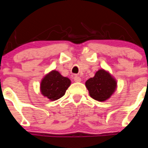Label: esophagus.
Segmentation results:
<instances>
[{
	"label": "esophagus",
	"mask_w": 148,
	"mask_h": 148,
	"mask_svg": "<svg viewBox=\"0 0 148 148\" xmlns=\"http://www.w3.org/2000/svg\"><path fill=\"white\" fill-rule=\"evenodd\" d=\"M74 79L76 82H81V78H80L79 76H75L74 78Z\"/></svg>",
	"instance_id": "esophagus-1"
}]
</instances>
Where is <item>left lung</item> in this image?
<instances>
[{
    "label": "left lung",
    "instance_id": "left-lung-1",
    "mask_svg": "<svg viewBox=\"0 0 148 148\" xmlns=\"http://www.w3.org/2000/svg\"><path fill=\"white\" fill-rule=\"evenodd\" d=\"M91 97L99 102H104L111 97L117 87V82L107 71L100 69L95 77L85 83Z\"/></svg>",
    "mask_w": 148,
    "mask_h": 148
}]
</instances>
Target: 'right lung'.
I'll list each match as a JSON object with an SVG mask.
<instances>
[{"label":"right lung","instance_id":"1","mask_svg":"<svg viewBox=\"0 0 148 148\" xmlns=\"http://www.w3.org/2000/svg\"><path fill=\"white\" fill-rule=\"evenodd\" d=\"M70 84L69 79L63 77L59 71L53 70L46 75L41 81V92L44 97L54 101L65 95Z\"/></svg>","mask_w":148,"mask_h":148}]
</instances>
